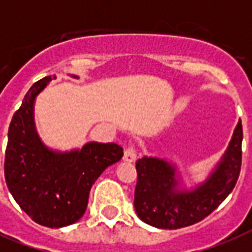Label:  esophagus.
I'll use <instances>...</instances> for the list:
<instances>
[{
    "mask_svg": "<svg viewBox=\"0 0 252 252\" xmlns=\"http://www.w3.org/2000/svg\"><path fill=\"white\" fill-rule=\"evenodd\" d=\"M136 157H137V154H136V150L129 146V148H126V152H124V161L126 162H134L136 161Z\"/></svg>",
    "mask_w": 252,
    "mask_h": 252,
    "instance_id": "1",
    "label": "esophagus"
}]
</instances>
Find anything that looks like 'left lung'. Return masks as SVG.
<instances>
[{"instance_id":"1","label":"left lung","mask_w":252,"mask_h":252,"mask_svg":"<svg viewBox=\"0 0 252 252\" xmlns=\"http://www.w3.org/2000/svg\"><path fill=\"white\" fill-rule=\"evenodd\" d=\"M242 124L233 132L229 146L207 179L196 187H182L174 163L157 157L136 162L137 184L134 209L140 219L158 229H179L209 216L233 191L242 163Z\"/></svg>"}]
</instances>
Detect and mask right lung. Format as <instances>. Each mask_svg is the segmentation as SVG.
<instances>
[{"mask_svg": "<svg viewBox=\"0 0 252 252\" xmlns=\"http://www.w3.org/2000/svg\"><path fill=\"white\" fill-rule=\"evenodd\" d=\"M51 81L44 77L30 87L11 119L5 179L14 200L35 222L63 227L85 215L91 186L108 166L122 159L123 148L94 141L70 152L45 146L36 132L33 104Z\"/></svg>", "mask_w": 252, "mask_h": 252, "instance_id": "1", "label": "right lung"}]
</instances>
